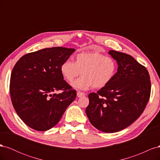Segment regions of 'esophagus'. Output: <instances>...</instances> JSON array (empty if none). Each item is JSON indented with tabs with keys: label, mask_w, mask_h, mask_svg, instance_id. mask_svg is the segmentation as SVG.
Instances as JSON below:
<instances>
[{
	"label": "esophagus",
	"mask_w": 160,
	"mask_h": 160,
	"mask_svg": "<svg viewBox=\"0 0 160 160\" xmlns=\"http://www.w3.org/2000/svg\"><path fill=\"white\" fill-rule=\"evenodd\" d=\"M85 93H83V92H81V91H78L77 93V96L78 97V98H81V97H83L85 96Z\"/></svg>",
	"instance_id": "34e87169"
}]
</instances>
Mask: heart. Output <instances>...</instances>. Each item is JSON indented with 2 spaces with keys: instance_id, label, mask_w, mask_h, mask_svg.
<instances>
[{
  "instance_id": "obj_1",
  "label": "heart",
  "mask_w": 160,
  "mask_h": 160,
  "mask_svg": "<svg viewBox=\"0 0 160 160\" xmlns=\"http://www.w3.org/2000/svg\"><path fill=\"white\" fill-rule=\"evenodd\" d=\"M117 69V62L112 57L96 52L78 53L74 62L67 59L60 67L61 75L68 83L73 81L81 72L82 76L72 86L83 91L92 87L99 89L107 86L113 79Z\"/></svg>"
}]
</instances>
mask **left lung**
Returning a JSON list of instances; mask_svg holds the SVG:
<instances>
[{
	"instance_id": "8db88e82",
	"label": "left lung",
	"mask_w": 160,
	"mask_h": 160,
	"mask_svg": "<svg viewBox=\"0 0 160 160\" xmlns=\"http://www.w3.org/2000/svg\"><path fill=\"white\" fill-rule=\"evenodd\" d=\"M118 71L113 79L88 97L86 114L91 123L105 133H114L133 123L142 115L151 93L147 69L131 55L111 50Z\"/></svg>"
}]
</instances>
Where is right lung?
<instances>
[{
    "instance_id": "1",
    "label": "right lung",
    "mask_w": 160,
    "mask_h": 160,
    "mask_svg": "<svg viewBox=\"0 0 160 160\" xmlns=\"http://www.w3.org/2000/svg\"><path fill=\"white\" fill-rule=\"evenodd\" d=\"M75 51L61 47L46 48L23 55L14 65L10 81L11 101L28 127L40 132L50 129L75 100L77 92L60 71L62 62ZM59 90L61 94L54 93Z\"/></svg>"
}]
</instances>
